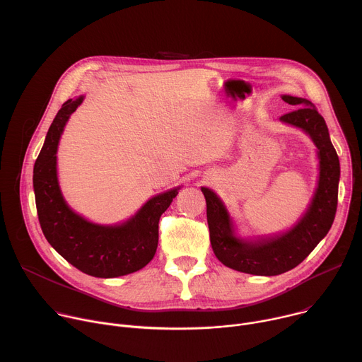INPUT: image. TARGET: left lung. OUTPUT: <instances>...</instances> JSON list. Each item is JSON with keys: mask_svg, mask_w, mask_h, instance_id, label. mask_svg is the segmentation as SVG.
<instances>
[{"mask_svg": "<svg viewBox=\"0 0 362 362\" xmlns=\"http://www.w3.org/2000/svg\"><path fill=\"white\" fill-rule=\"evenodd\" d=\"M296 110L281 120L303 129L320 150V182L315 196L302 221L288 233L259 242H242L233 236L229 215L221 199L208 187H202L206 199L212 249L228 268L252 275L274 276L298 267L311 253L332 226L338 204L339 160L329 140L324 117L309 100L282 95Z\"/></svg>", "mask_w": 362, "mask_h": 362, "instance_id": "1", "label": "left lung"}]
</instances>
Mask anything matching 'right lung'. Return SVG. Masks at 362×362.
I'll use <instances>...</instances> for the list:
<instances>
[{"instance_id": "add662e5", "label": "right lung", "mask_w": 362, "mask_h": 362, "mask_svg": "<svg viewBox=\"0 0 362 362\" xmlns=\"http://www.w3.org/2000/svg\"><path fill=\"white\" fill-rule=\"evenodd\" d=\"M83 97L67 100L51 123L34 165V193L41 230L63 257L95 278H116L144 268L158 249L159 221L177 189L151 197L134 218L119 226H98L66 204L57 182V146L71 113Z\"/></svg>"}]
</instances>
